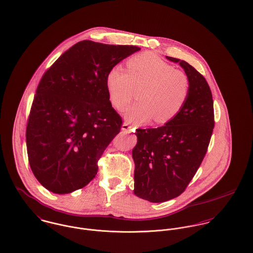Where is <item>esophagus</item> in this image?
<instances>
[{"instance_id": "esophagus-1", "label": "esophagus", "mask_w": 253, "mask_h": 253, "mask_svg": "<svg viewBox=\"0 0 253 253\" xmlns=\"http://www.w3.org/2000/svg\"><path fill=\"white\" fill-rule=\"evenodd\" d=\"M132 128H133V125H131V124L128 123V122H124V123L122 124V126H121V130L124 131L125 133H129Z\"/></svg>"}]
</instances>
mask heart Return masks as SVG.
Here are the masks:
<instances>
[{"mask_svg": "<svg viewBox=\"0 0 253 253\" xmlns=\"http://www.w3.org/2000/svg\"><path fill=\"white\" fill-rule=\"evenodd\" d=\"M107 89L117 110L128 106L138 92L139 102L124 111L130 122L143 123L155 117L156 122L173 119L185 106L191 90L188 76L174 66L151 54H142L127 61V70L114 66L108 73Z\"/></svg>", "mask_w": 253, "mask_h": 253, "instance_id": "1", "label": "heart"}]
</instances>
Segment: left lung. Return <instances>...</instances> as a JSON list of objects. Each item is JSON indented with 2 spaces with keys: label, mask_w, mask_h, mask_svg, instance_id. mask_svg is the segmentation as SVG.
Segmentation results:
<instances>
[{
  "label": "left lung",
  "mask_w": 253,
  "mask_h": 253,
  "mask_svg": "<svg viewBox=\"0 0 253 253\" xmlns=\"http://www.w3.org/2000/svg\"><path fill=\"white\" fill-rule=\"evenodd\" d=\"M178 62L191 83L182 111L164 126L136 129L135 162L136 196L164 202L181 195L194 178L207 152L214 126V102L205 78L185 60Z\"/></svg>",
  "instance_id": "1"
}]
</instances>
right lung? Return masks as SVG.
I'll list each match as a JSON object with an SVG mask.
<instances>
[{
    "label": "right lung",
    "mask_w": 253,
    "mask_h": 253,
    "mask_svg": "<svg viewBox=\"0 0 253 253\" xmlns=\"http://www.w3.org/2000/svg\"><path fill=\"white\" fill-rule=\"evenodd\" d=\"M140 48L83 40L64 52L39 82L26 130L30 167L52 193L69 194L97 174L98 160L120 132L106 79Z\"/></svg>",
    "instance_id": "obj_1"
}]
</instances>
